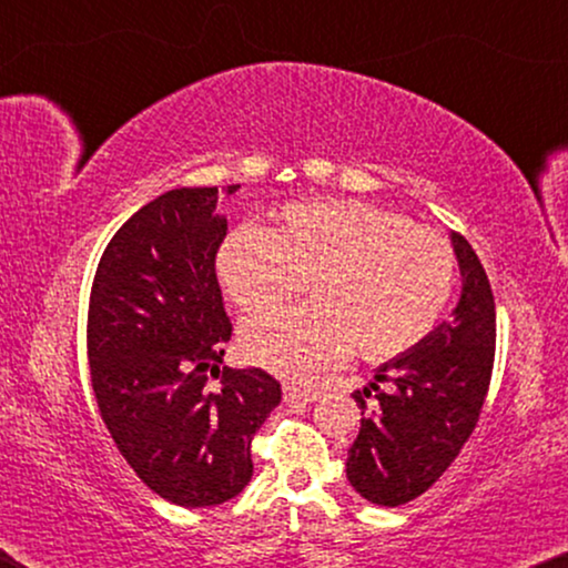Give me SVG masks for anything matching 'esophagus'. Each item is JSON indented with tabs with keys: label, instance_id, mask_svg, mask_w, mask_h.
Masks as SVG:
<instances>
[{
	"label": "esophagus",
	"instance_id": "obj_1",
	"mask_svg": "<svg viewBox=\"0 0 568 568\" xmlns=\"http://www.w3.org/2000/svg\"><path fill=\"white\" fill-rule=\"evenodd\" d=\"M284 398H286V400H305V403H313V400L321 398V390H315V387L284 385Z\"/></svg>",
	"mask_w": 568,
	"mask_h": 568
}]
</instances>
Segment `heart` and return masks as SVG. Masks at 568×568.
<instances>
[{
	"label": "heart",
	"instance_id": "1",
	"mask_svg": "<svg viewBox=\"0 0 568 568\" xmlns=\"http://www.w3.org/2000/svg\"><path fill=\"white\" fill-rule=\"evenodd\" d=\"M224 292L243 313L313 302L243 325L247 359L282 375L328 367L354 348L393 362L434 331L455 290L457 261L439 232L352 199L290 204L271 227H237L216 253Z\"/></svg>",
	"mask_w": 568,
	"mask_h": 568
}]
</instances>
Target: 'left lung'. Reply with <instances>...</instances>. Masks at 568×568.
<instances>
[{
  "mask_svg": "<svg viewBox=\"0 0 568 568\" xmlns=\"http://www.w3.org/2000/svg\"><path fill=\"white\" fill-rule=\"evenodd\" d=\"M453 245L463 294L453 321L442 323L414 352L377 369L378 408L356 390L362 426L348 447L346 478L364 499L400 507L437 484L476 429L491 385L496 305L486 268L460 232Z\"/></svg>",
  "mask_w": 568,
  "mask_h": 568,
  "instance_id": "obj_1",
  "label": "left lung"
}]
</instances>
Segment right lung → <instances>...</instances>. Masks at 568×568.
Wrapping results in <instances>:
<instances>
[{"label":"right lung","instance_id":"right-lung-1","mask_svg":"<svg viewBox=\"0 0 568 568\" xmlns=\"http://www.w3.org/2000/svg\"><path fill=\"white\" fill-rule=\"evenodd\" d=\"M216 201V189H175L139 209L100 255L88 307L100 418L142 484L189 509L243 491L253 434L282 400L266 369H220L232 323L216 282L227 237Z\"/></svg>","mask_w":568,"mask_h":568}]
</instances>
